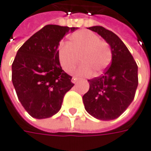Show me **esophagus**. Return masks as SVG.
I'll list each match as a JSON object with an SVG mask.
<instances>
[{"label":"esophagus","instance_id":"1","mask_svg":"<svg viewBox=\"0 0 151 151\" xmlns=\"http://www.w3.org/2000/svg\"><path fill=\"white\" fill-rule=\"evenodd\" d=\"M78 78H76V77H73V78H72V83H75L78 82Z\"/></svg>","mask_w":151,"mask_h":151}]
</instances>
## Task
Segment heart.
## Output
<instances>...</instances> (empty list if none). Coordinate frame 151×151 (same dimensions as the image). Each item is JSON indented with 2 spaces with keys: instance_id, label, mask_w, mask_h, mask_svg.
<instances>
[{
  "instance_id": "1",
  "label": "heart",
  "mask_w": 151,
  "mask_h": 151,
  "mask_svg": "<svg viewBox=\"0 0 151 151\" xmlns=\"http://www.w3.org/2000/svg\"><path fill=\"white\" fill-rule=\"evenodd\" d=\"M111 50L109 44L100 40L95 33L80 30L69 37L67 45H61L57 50V58L62 68L71 73L78 63L81 64L75 71L76 74L88 76L91 70L99 75L108 67L111 61Z\"/></svg>"
}]
</instances>
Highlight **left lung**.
<instances>
[{
  "label": "left lung",
  "mask_w": 151,
  "mask_h": 151,
  "mask_svg": "<svg viewBox=\"0 0 151 151\" xmlns=\"http://www.w3.org/2000/svg\"><path fill=\"white\" fill-rule=\"evenodd\" d=\"M108 43L111 63L104 74L88 79L89 89L83 96L84 108L97 119L109 121L120 116L134 101L139 83L138 66L121 39L101 26L88 28Z\"/></svg>",
  "instance_id": "1"
}]
</instances>
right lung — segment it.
Here are the masks:
<instances>
[{"label": "right lung", "instance_id": "add662e5", "mask_svg": "<svg viewBox=\"0 0 151 151\" xmlns=\"http://www.w3.org/2000/svg\"><path fill=\"white\" fill-rule=\"evenodd\" d=\"M76 29L45 25L17 52L12 65V80L19 101L35 118H48L57 113L64 95L74 85L58 62L57 49L65 35Z\"/></svg>", "mask_w": 151, "mask_h": 151}]
</instances>
